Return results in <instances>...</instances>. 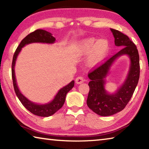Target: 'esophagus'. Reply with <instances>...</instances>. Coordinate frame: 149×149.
Segmentation results:
<instances>
[{
	"instance_id": "1",
	"label": "esophagus",
	"mask_w": 149,
	"mask_h": 149,
	"mask_svg": "<svg viewBox=\"0 0 149 149\" xmlns=\"http://www.w3.org/2000/svg\"><path fill=\"white\" fill-rule=\"evenodd\" d=\"M84 81V78L81 76H78L75 79V83L77 84H81Z\"/></svg>"
}]
</instances>
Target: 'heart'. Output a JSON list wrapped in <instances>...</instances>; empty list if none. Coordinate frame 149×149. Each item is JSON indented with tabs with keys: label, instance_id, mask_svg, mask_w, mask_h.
<instances>
[{
	"label": "heart",
	"instance_id": "1",
	"mask_svg": "<svg viewBox=\"0 0 149 149\" xmlns=\"http://www.w3.org/2000/svg\"><path fill=\"white\" fill-rule=\"evenodd\" d=\"M109 49V42L106 39L97 40L89 37L81 40L78 44L77 52L81 55L89 54L87 62L90 65H95L101 61Z\"/></svg>",
	"mask_w": 149,
	"mask_h": 149
}]
</instances>
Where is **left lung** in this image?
I'll use <instances>...</instances> for the list:
<instances>
[{
	"label": "left lung",
	"mask_w": 149,
	"mask_h": 149,
	"mask_svg": "<svg viewBox=\"0 0 149 149\" xmlns=\"http://www.w3.org/2000/svg\"><path fill=\"white\" fill-rule=\"evenodd\" d=\"M110 29L114 37L115 45L122 49L104 63L93 68L88 74L91 80L87 104L93 112L102 116L113 115L124 109L135 91L140 75L139 56L137 47L126 35L118 30ZM123 54H127L131 60L128 78L115 94H108L104 87V78L113 60Z\"/></svg>",
	"instance_id": "left-lung-1"
}]
</instances>
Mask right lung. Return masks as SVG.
Segmentation results:
<instances>
[{"label":"right lung","mask_w":149,"mask_h":149,"mask_svg":"<svg viewBox=\"0 0 149 149\" xmlns=\"http://www.w3.org/2000/svg\"><path fill=\"white\" fill-rule=\"evenodd\" d=\"M55 38L52 36V34L42 29H37L33 32L31 33L29 35L25 37L24 39L20 42L19 46L15 51L13 60L12 63V77L13 81V85L15 93L17 95L20 102L23 104L26 109L28 110L30 112L38 116L42 117H48L52 114H54L55 112H56L58 110H60L62 107L63 104H64L65 97L66 94L71 90L73 87L74 86V81H72L66 86L62 88L54 99L52 101L50 102L49 104H37L35 103L26 99L24 96L20 93L18 87L17 86L16 77H15L14 73V65L16 63V60L17 58V55L21 50L22 48L24 47L25 45L31 43V42H46V43H53L55 41Z\"/></svg>","instance_id":"obj_1"}]
</instances>
